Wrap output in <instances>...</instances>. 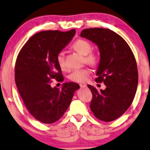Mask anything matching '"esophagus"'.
<instances>
[{"label": "esophagus", "instance_id": "obj_1", "mask_svg": "<svg viewBox=\"0 0 150 150\" xmlns=\"http://www.w3.org/2000/svg\"><path fill=\"white\" fill-rule=\"evenodd\" d=\"M80 87L81 88H86L87 87V85L85 83H80Z\"/></svg>", "mask_w": 150, "mask_h": 150}]
</instances>
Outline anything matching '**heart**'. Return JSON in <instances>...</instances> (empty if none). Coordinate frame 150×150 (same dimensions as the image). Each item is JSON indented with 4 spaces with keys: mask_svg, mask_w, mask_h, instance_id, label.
<instances>
[{
    "mask_svg": "<svg viewBox=\"0 0 150 150\" xmlns=\"http://www.w3.org/2000/svg\"><path fill=\"white\" fill-rule=\"evenodd\" d=\"M73 48L76 51H78L81 54L85 55V60L87 63L95 65L98 62V57L95 53H92V44L88 40L83 39L77 40L73 44ZM56 60L58 65L62 69H66L65 63V55L64 51H61L57 54ZM91 73L90 69L88 68H82L74 70L70 74L69 79L71 81L76 83H82L86 81L88 79Z\"/></svg>",
    "mask_w": 150,
    "mask_h": 150,
    "instance_id": "1",
    "label": "heart"
}]
</instances>
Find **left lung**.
Masks as SVG:
<instances>
[{"label":"left lung","mask_w":150,"mask_h":150,"mask_svg":"<svg viewBox=\"0 0 150 150\" xmlns=\"http://www.w3.org/2000/svg\"><path fill=\"white\" fill-rule=\"evenodd\" d=\"M81 36L99 47L100 62L95 81L106 86L105 90H97L88 85L92 94L90 109L97 119L113 121L127 111L136 95L138 81L136 58L127 42L110 29L87 28Z\"/></svg>","instance_id":"obj_1"}]
</instances>
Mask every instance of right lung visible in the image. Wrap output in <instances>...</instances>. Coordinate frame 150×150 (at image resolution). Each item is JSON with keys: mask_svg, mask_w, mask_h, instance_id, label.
I'll return each mask as SVG.
<instances>
[{"mask_svg": "<svg viewBox=\"0 0 150 150\" xmlns=\"http://www.w3.org/2000/svg\"><path fill=\"white\" fill-rule=\"evenodd\" d=\"M75 29L61 32L46 30L36 33L23 45L15 64V83L29 112L38 121L52 124L62 117L80 86L63 84L62 89L51 88V79L63 81L57 54L69 43Z\"/></svg>", "mask_w": 150, "mask_h": 150, "instance_id": "add662e5", "label": "right lung"}]
</instances>
